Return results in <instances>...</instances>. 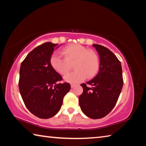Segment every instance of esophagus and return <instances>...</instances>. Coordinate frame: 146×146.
Listing matches in <instances>:
<instances>
[{
	"label": "esophagus",
	"instance_id": "obj_1",
	"mask_svg": "<svg viewBox=\"0 0 146 146\" xmlns=\"http://www.w3.org/2000/svg\"><path fill=\"white\" fill-rule=\"evenodd\" d=\"M76 86V84H71V88H73L74 87H75Z\"/></svg>",
	"mask_w": 146,
	"mask_h": 146
}]
</instances>
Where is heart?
I'll list each match as a JSON object with an SVG mask.
<instances>
[{"label":"heart","mask_w":146,"mask_h":146,"mask_svg":"<svg viewBox=\"0 0 146 146\" xmlns=\"http://www.w3.org/2000/svg\"><path fill=\"white\" fill-rule=\"evenodd\" d=\"M62 58L56 53L51 56L49 62L52 68L61 75H65L74 63L75 71L64 76V80L70 83H78L88 78H93L99 70L100 62L97 54L88 50L80 44H70L62 49Z\"/></svg>","instance_id":"heart-1"}]
</instances>
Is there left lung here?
<instances>
[{"label":"left lung","mask_w":146,"mask_h":146,"mask_svg":"<svg viewBox=\"0 0 146 146\" xmlns=\"http://www.w3.org/2000/svg\"><path fill=\"white\" fill-rule=\"evenodd\" d=\"M93 46L100 56L99 71L92 80L80 84L83 93L78 99L82 111L88 117L98 119L110 113L117 102L123 86L122 70L112 51L98 44Z\"/></svg>","instance_id":"1"}]
</instances>
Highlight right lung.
I'll list each match as a JSON object with an SVG mask.
<instances>
[{"mask_svg": "<svg viewBox=\"0 0 146 146\" xmlns=\"http://www.w3.org/2000/svg\"><path fill=\"white\" fill-rule=\"evenodd\" d=\"M58 44L45 42L33 49L21 63L19 87L24 104L32 114L49 118L57 113L69 83H60V75L50 65V57Z\"/></svg>", "mask_w": 146, "mask_h": 146, "instance_id": "add662e5", "label": "right lung"}]
</instances>
